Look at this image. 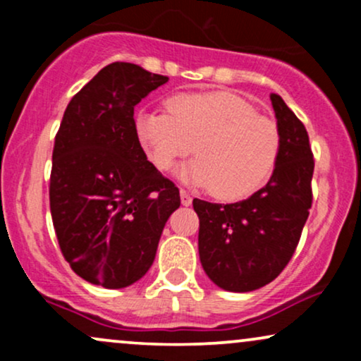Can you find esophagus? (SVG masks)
Segmentation results:
<instances>
[{"label": "esophagus", "mask_w": 361, "mask_h": 361, "mask_svg": "<svg viewBox=\"0 0 361 361\" xmlns=\"http://www.w3.org/2000/svg\"><path fill=\"white\" fill-rule=\"evenodd\" d=\"M180 197H181V204H183L185 207L192 205V197H190L188 192H185V190H180Z\"/></svg>", "instance_id": "obj_1"}]
</instances>
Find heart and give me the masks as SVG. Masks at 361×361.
I'll return each instance as SVG.
<instances>
[{"instance_id":"1","label":"heart","mask_w":361,"mask_h":361,"mask_svg":"<svg viewBox=\"0 0 361 361\" xmlns=\"http://www.w3.org/2000/svg\"><path fill=\"white\" fill-rule=\"evenodd\" d=\"M135 132L161 171L195 149L198 159L181 168L180 176L209 186L221 200H239L261 188L281 151L275 120L233 93L176 94L168 100V111H140Z\"/></svg>"}]
</instances>
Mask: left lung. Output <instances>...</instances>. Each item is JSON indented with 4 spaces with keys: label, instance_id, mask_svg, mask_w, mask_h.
I'll list each match as a JSON object with an SVG mask.
<instances>
[{
    "label": "left lung",
    "instance_id": "1",
    "mask_svg": "<svg viewBox=\"0 0 361 361\" xmlns=\"http://www.w3.org/2000/svg\"><path fill=\"white\" fill-rule=\"evenodd\" d=\"M270 98L281 132V151L270 181L235 204L193 200L200 221L202 267L217 287L229 292L261 288L283 271L312 207L309 134L279 94Z\"/></svg>",
    "mask_w": 361,
    "mask_h": 361
}]
</instances>
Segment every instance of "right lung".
<instances>
[{"instance_id": "add662e5", "label": "right lung", "mask_w": 361, "mask_h": 361, "mask_svg": "<svg viewBox=\"0 0 361 361\" xmlns=\"http://www.w3.org/2000/svg\"><path fill=\"white\" fill-rule=\"evenodd\" d=\"M168 76L111 62L78 91L52 151L49 202L57 241L76 275L105 288L142 279L180 190L147 161L134 106Z\"/></svg>"}]
</instances>
